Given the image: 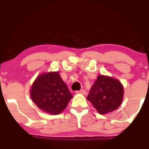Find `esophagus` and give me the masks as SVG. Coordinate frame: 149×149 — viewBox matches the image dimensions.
I'll list each match as a JSON object with an SVG mask.
<instances>
[{
    "label": "esophagus",
    "instance_id": "esophagus-1",
    "mask_svg": "<svg viewBox=\"0 0 149 149\" xmlns=\"http://www.w3.org/2000/svg\"><path fill=\"white\" fill-rule=\"evenodd\" d=\"M76 94H81V95H85V94H86V91H85V90H80V91H77Z\"/></svg>",
    "mask_w": 149,
    "mask_h": 149
}]
</instances>
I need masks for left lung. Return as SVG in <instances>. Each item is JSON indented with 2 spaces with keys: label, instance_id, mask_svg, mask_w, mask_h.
Returning <instances> with one entry per match:
<instances>
[{
  "label": "left lung",
  "instance_id": "left-lung-1",
  "mask_svg": "<svg viewBox=\"0 0 149 149\" xmlns=\"http://www.w3.org/2000/svg\"><path fill=\"white\" fill-rule=\"evenodd\" d=\"M124 88L116 78L99 75L90 89L87 100L102 115L116 110L123 100Z\"/></svg>",
  "mask_w": 149,
  "mask_h": 149
}]
</instances>
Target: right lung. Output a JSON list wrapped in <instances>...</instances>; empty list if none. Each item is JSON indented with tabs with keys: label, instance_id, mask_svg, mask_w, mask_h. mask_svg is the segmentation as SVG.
<instances>
[{
	"label": "right lung",
	"instance_id": "1",
	"mask_svg": "<svg viewBox=\"0 0 149 149\" xmlns=\"http://www.w3.org/2000/svg\"><path fill=\"white\" fill-rule=\"evenodd\" d=\"M30 96L39 109L51 115L61 113L73 98L58 71L38 75L31 85Z\"/></svg>",
	"mask_w": 149,
	"mask_h": 149
}]
</instances>
